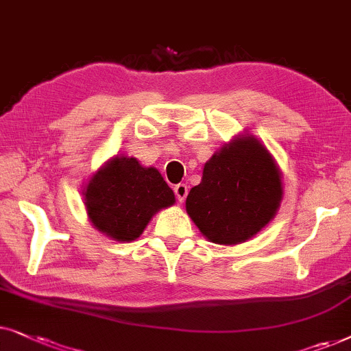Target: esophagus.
Returning <instances> with one entry per match:
<instances>
[{"label": "esophagus", "instance_id": "1", "mask_svg": "<svg viewBox=\"0 0 351 351\" xmlns=\"http://www.w3.org/2000/svg\"><path fill=\"white\" fill-rule=\"evenodd\" d=\"M173 191H175L176 199H178L180 202H183V200L186 199V195H188V186L186 184H176L175 188H173Z\"/></svg>", "mask_w": 351, "mask_h": 351}]
</instances>
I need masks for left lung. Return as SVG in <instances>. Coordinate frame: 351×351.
I'll list each match as a JSON object with an SVG mask.
<instances>
[{"label": "left lung", "mask_w": 351, "mask_h": 351, "mask_svg": "<svg viewBox=\"0 0 351 351\" xmlns=\"http://www.w3.org/2000/svg\"><path fill=\"white\" fill-rule=\"evenodd\" d=\"M281 197V175L273 157L247 136L205 163L202 181L189 191L186 210L208 241L234 245L273 219Z\"/></svg>", "instance_id": "8db88e82"}]
</instances>
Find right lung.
<instances>
[{
  "mask_svg": "<svg viewBox=\"0 0 351 351\" xmlns=\"http://www.w3.org/2000/svg\"><path fill=\"white\" fill-rule=\"evenodd\" d=\"M91 223L112 239L134 241L152 215L175 204V194L156 168L136 158L115 157L93 176L85 189Z\"/></svg>",
  "mask_w": 351,
  "mask_h": 351,
  "instance_id": "1",
  "label": "right lung"
}]
</instances>
